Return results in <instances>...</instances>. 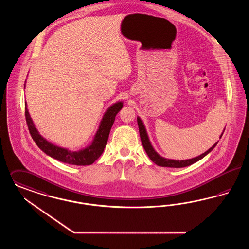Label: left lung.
<instances>
[{
    "label": "left lung",
    "instance_id": "8db88e82",
    "mask_svg": "<svg viewBox=\"0 0 249 249\" xmlns=\"http://www.w3.org/2000/svg\"><path fill=\"white\" fill-rule=\"evenodd\" d=\"M137 122H138V126H139V132L140 137H141V141H142V146L145 150L146 154L148 155V157L150 158V160H152L155 164H157L158 166L160 167H169V168H183V167H187L190 166L196 162H197L198 160H202L203 158H205L209 152H211L212 150L214 149V147L217 145L218 142L212 146L210 147L208 151H206L204 154L200 155L196 158H194L192 160H168V159H164L162 158L161 156H160L155 149L153 148L151 142H150L149 138H148V135H147V132H146V129L145 127L142 123V121L141 120L139 117L137 118ZM224 131V130H223ZM223 132L221 133L219 139L221 138Z\"/></svg>",
    "mask_w": 249,
    "mask_h": 249
}]
</instances>
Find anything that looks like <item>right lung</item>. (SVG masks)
<instances>
[{
  "instance_id": "add662e5",
  "label": "right lung",
  "mask_w": 249,
  "mask_h": 249,
  "mask_svg": "<svg viewBox=\"0 0 249 249\" xmlns=\"http://www.w3.org/2000/svg\"><path fill=\"white\" fill-rule=\"evenodd\" d=\"M122 107L123 103L118 102L107 110L101 120L99 129H97V132L92 140V142L86 148L80 151H70L63 147H59L57 145L51 143L47 140L44 139L39 133L38 129H36L33 121L30 118L29 110L27 108V103L25 107V116L32 139L34 140L35 143L39 146V148L42 150L46 155L50 156L51 158L54 160H59L61 162L68 163L70 165L87 166L91 165L104 152L109 136L110 129L113 126L117 114L120 112Z\"/></svg>"
}]
</instances>
